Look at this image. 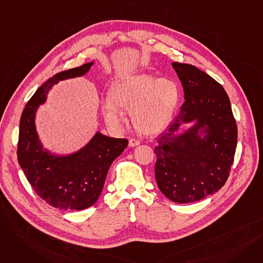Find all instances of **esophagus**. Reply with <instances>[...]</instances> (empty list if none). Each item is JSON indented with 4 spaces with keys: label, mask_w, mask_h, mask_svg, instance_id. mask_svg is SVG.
<instances>
[{
    "label": "esophagus",
    "mask_w": 263,
    "mask_h": 263,
    "mask_svg": "<svg viewBox=\"0 0 263 263\" xmlns=\"http://www.w3.org/2000/svg\"><path fill=\"white\" fill-rule=\"evenodd\" d=\"M140 144H141V142H140V141H137V140H135V139H130V140H129V146H130V147L139 146Z\"/></svg>",
    "instance_id": "1"
}]
</instances>
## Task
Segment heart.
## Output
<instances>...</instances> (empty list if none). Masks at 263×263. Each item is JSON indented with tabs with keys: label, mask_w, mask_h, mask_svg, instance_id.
I'll use <instances>...</instances> for the list:
<instances>
[{
	"label": "heart",
	"mask_w": 263,
	"mask_h": 263,
	"mask_svg": "<svg viewBox=\"0 0 263 263\" xmlns=\"http://www.w3.org/2000/svg\"><path fill=\"white\" fill-rule=\"evenodd\" d=\"M179 100V87L171 79L150 73H134L116 82L101 113L109 128L118 130L124 119L122 109L130 110L133 126L141 133L154 135L168 126Z\"/></svg>",
	"instance_id": "1"
}]
</instances>
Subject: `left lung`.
<instances>
[{"mask_svg": "<svg viewBox=\"0 0 263 263\" xmlns=\"http://www.w3.org/2000/svg\"><path fill=\"white\" fill-rule=\"evenodd\" d=\"M184 90V103L155 148L156 180L172 201H198L227 181L238 130L229 97L209 74L189 64L173 63ZM183 124H190L183 128Z\"/></svg>", "mask_w": 263, "mask_h": 263, "instance_id": "1", "label": "left lung"}]
</instances>
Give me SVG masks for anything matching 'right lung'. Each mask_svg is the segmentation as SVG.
Masks as SVG:
<instances>
[{"label":"right lung","instance_id":"add662e5","mask_svg":"<svg viewBox=\"0 0 263 263\" xmlns=\"http://www.w3.org/2000/svg\"><path fill=\"white\" fill-rule=\"evenodd\" d=\"M95 62L69 69L50 78L26 103L20 119L18 162L32 187L52 206L83 210L98 200L113 161L128 146V140L114 139L97 131L89 142L72 154L47 149L37 133V109L47 101L49 90L60 81L85 76Z\"/></svg>","mask_w":263,"mask_h":263}]
</instances>
